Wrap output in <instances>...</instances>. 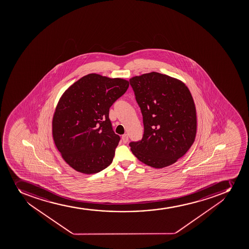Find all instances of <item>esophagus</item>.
Returning a JSON list of instances; mask_svg holds the SVG:
<instances>
[{"mask_svg":"<svg viewBox=\"0 0 249 249\" xmlns=\"http://www.w3.org/2000/svg\"><path fill=\"white\" fill-rule=\"evenodd\" d=\"M122 141L124 143H126L128 142V135L127 134H124V135L122 136Z\"/></svg>","mask_w":249,"mask_h":249,"instance_id":"obj_1","label":"esophagus"}]
</instances>
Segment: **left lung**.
Segmentation results:
<instances>
[{
  "label": "left lung",
  "instance_id": "left-lung-1",
  "mask_svg": "<svg viewBox=\"0 0 249 249\" xmlns=\"http://www.w3.org/2000/svg\"><path fill=\"white\" fill-rule=\"evenodd\" d=\"M143 115L144 134L130 143L139 160L160 169L176 162L194 143L196 109L192 94L179 79L158 72L130 79Z\"/></svg>",
  "mask_w": 249,
  "mask_h": 249
}]
</instances>
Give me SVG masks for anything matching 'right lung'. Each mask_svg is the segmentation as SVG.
I'll return each instance as SVG.
<instances>
[{
	"label": "right lung",
	"instance_id": "add662e5",
	"mask_svg": "<svg viewBox=\"0 0 249 249\" xmlns=\"http://www.w3.org/2000/svg\"><path fill=\"white\" fill-rule=\"evenodd\" d=\"M129 81L87 74L60 97L52 122L53 138L63 160L85 175L110 165L120 137L112 130L110 106L128 89Z\"/></svg>",
	"mask_w": 249,
	"mask_h": 249
}]
</instances>
